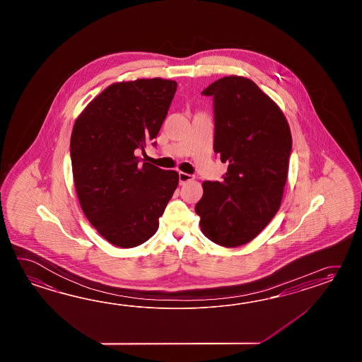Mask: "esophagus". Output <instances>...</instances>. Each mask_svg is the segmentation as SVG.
<instances>
[{
	"label": "esophagus",
	"mask_w": 362,
	"mask_h": 362,
	"mask_svg": "<svg viewBox=\"0 0 362 362\" xmlns=\"http://www.w3.org/2000/svg\"><path fill=\"white\" fill-rule=\"evenodd\" d=\"M194 176L192 175H189V173H185V172H180L178 173V180H180V185L186 184V182H189V181H192L194 180Z\"/></svg>",
	"instance_id": "1"
}]
</instances>
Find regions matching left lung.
<instances>
[{
  "label": "left lung",
  "mask_w": 362,
  "mask_h": 362,
  "mask_svg": "<svg viewBox=\"0 0 362 362\" xmlns=\"http://www.w3.org/2000/svg\"><path fill=\"white\" fill-rule=\"evenodd\" d=\"M202 94L214 97V150L229 165L221 182H203L195 212L209 240L229 248L242 246L279 209L291 132L276 102L250 78L225 76Z\"/></svg>",
  "instance_id": "left-lung-1"
}]
</instances>
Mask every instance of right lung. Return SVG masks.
Here are the masks:
<instances>
[{"label": "right lung", "instance_id": "1", "mask_svg": "<svg viewBox=\"0 0 362 362\" xmlns=\"http://www.w3.org/2000/svg\"><path fill=\"white\" fill-rule=\"evenodd\" d=\"M177 83L139 78L110 85L84 108L71 134L74 182L89 223L114 246L145 243L178 185L137 156L162 128ZM156 145V144H153Z\"/></svg>", "mask_w": 362, "mask_h": 362}]
</instances>
